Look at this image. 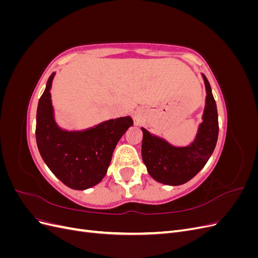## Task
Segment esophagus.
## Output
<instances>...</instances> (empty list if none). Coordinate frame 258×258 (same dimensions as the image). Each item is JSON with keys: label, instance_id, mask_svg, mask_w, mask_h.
<instances>
[{"label": "esophagus", "instance_id": "obj_1", "mask_svg": "<svg viewBox=\"0 0 258 258\" xmlns=\"http://www.w3.org/2000/svg\"><path fill=\"white\" fill-rule=\"evenodd\" d=\"M135 120H136L137 122H139V121H140V115H138V114H136V115H135Z\"/></svg>", "mask_w": 258, "mask_h": 258}]
</instances>
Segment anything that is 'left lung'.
<instances>
[{
  "label": "left lung",
  "mask_w": 258,
  "mask_h": 258,
  "mask_svg": "<svg viewBox=\"0 0 258 258\" xmlns=\"http://www.w3.org/2000/svg\"><path fill=\"white\" fill-rule=\"evenodd\" d=\"M202 77L207 91L205 111L196 138L189 145L173 146L141 128L142 159L147 172L159 183L176 186L188 182L206 166L214 151L218 137L217 108L210 83L205 74Z\"/></svg>",
  "instance_id": "left-lung-1"
}]
</instances>
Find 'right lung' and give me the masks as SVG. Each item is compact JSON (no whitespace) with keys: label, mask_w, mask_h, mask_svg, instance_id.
Masks as SVG:
<instances>
[{"label":"right lung","mask_w":258,"mask_h":258,"mask_svg":"<svg viewBox=\"0 0 258 258\" xmlns=\"http://www.w3.org/2000/svg\"><path fill=\"white\" fill-rule=\"evenodd\" d=\"M52 73L38 100L36 144L44 162L60 181L84 190L102 181L120 138L134 124L130 116L105 120L80 131L61 129L54 120L50 88Z\"/></svg>","instance_id":"obj_1"}]
</instances>
